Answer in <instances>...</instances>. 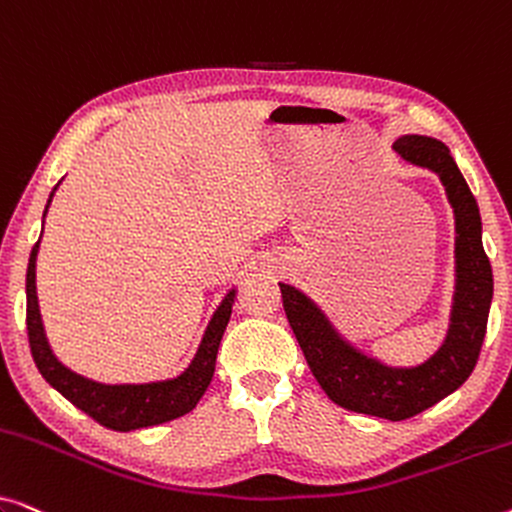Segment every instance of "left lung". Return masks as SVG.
<instances>
[{"instance_id":"8db88e82","label":"left lung","mask_w":512,"mask_h":512,"mask_svg":"<svg viewBox=\"0 0 512 512\" xmlns=\"http://www.w3.org/2000/svg\"><path fill=\"white\" fill-rule=\"evenodd\" d=\"M394 151L408 163L436 172L454 209L457 291L443 347L422 366H384L342 340L319 307L298 289L289 284H279V289L286 319L326 396L345 410L401 422L443 401L473 373L487 333L494 279L482 247L478 202L450 156V149L438 139L405 135L396 139Z\"/></svg>"}]
</instances>
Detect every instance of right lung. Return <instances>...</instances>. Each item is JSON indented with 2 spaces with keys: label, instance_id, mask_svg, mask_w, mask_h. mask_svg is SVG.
Masks as SVG:
<instances>
[{
  "label": "right lung",
  "instance_id": "1",
  "mask_svg": "<svg viewBox=\"0 0 512 512\" xmlns=\"http://www.w3.org/2000/svg\"><path fill=\"white\" fill-rule=\"evenodd\" d=\"M55 191V188H53ZM53 198V193H51ZM48 198V205H51ZM46 205V209H48ZM46 216V212H44ZM41 240V237H39ZM37 251L39 242L32 247L30 263H27V340H30L32 359L37 363L39 373L44 380L58 389L69 403L93 417L97 424L107 426L114 431H132L144 429V426H156L170 419H177L186 412H191L198 401L205 394L209 382H212L214 366H216V352H219L223 331H226L230 312H233L235 291H230L219 310L214 312L212 321H209L205 338L200 342L198 354L191 366L174 380L165 382H149V384H100L88 380V377L76 375L72 370L62 366L55 359L48 340L44 335V326H41V314L37 303Z\"/></svg>",
  "mask_w": 512,
  "mask_h": 512
}]
</instances>
